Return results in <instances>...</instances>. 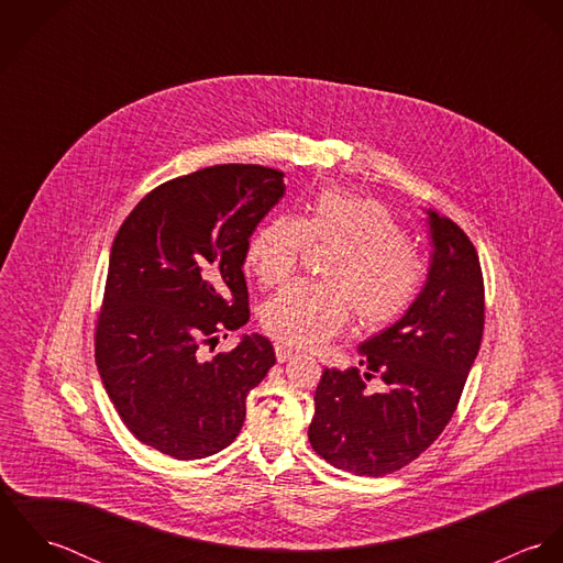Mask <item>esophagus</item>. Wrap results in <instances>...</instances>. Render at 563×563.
Returning <instances> with one entry per match:
<instances>
[{"label": "esophagus", "instance_id": "1", "mask_svg": "<svg viewBox=\"0 0 563 563\" xmlns=\"http://www.w3.org/2000/svg\"><path fill=\"white\" fill-rule=\"evenodd\" d=\"M275 355H277V362L284 364V362H288V360L295 357V351L288 349L286 344H275Z\"/></svg>", "mask_w": 563, "mask_h": 563}]
</instances>
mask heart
<instances>
[{
    "instance_id": "b5f03b06",
    "label": "heart",
    "mask_w": 563,
    "mask_h": 563,
    "mask_svg": "<svg viewBox=\"0 0 563 563\" xmlns=\"http://www.w3.org/2000/svg\"><path fill=\"white\" fill-rule=\"evenodd\" d=\"M335 255L322 271L324 284H292L260 310L264 331L292 349H310L338 335L351 317L362 331L399 321L416 303L424 264L386 206L342 190H324L301 219L273 217L246 246V266L262 286L286 282L306 246Z\"/></svg>"
}]
</instances>
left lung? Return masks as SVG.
I'll return each instance as SVG.
<instances>
[{"label": "left lung", "instance_id": "left-lung-1", "mask_svg": "<svg viewBox=\"0 0 563 563\" xmlns=\"http://www.w3.org/2000/svg\"><path fill=\"white\" fill-rule=\"evenodd\" d=\"M427 282L399 321L360 344V368H324L308 435L340 471L384 477L427 451L449 424L483 335L477 249L451 219L427 210ZM375 374L387 384L371 394Z\"/></svg>", "mask_w": 563, "mask_h": 563}]
</instances>
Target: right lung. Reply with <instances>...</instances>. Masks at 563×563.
Returning <instances> with one entry per match:
<instances>
[{
  "label": "right lung",
  "instance_id": "add662e5",
  "mask_svg": "<svg viewBox=\"0 0 563 563\" xmlns=\"http://www.w3.org/2000/svg\"><path fill=\"white\" fill-rule=\"evenodd\" d=\"M284 192L282 170L208 166L145 195L112 242L95 362L125 427L168 457L230 446L275 364L260 333L214 357L203 349L249 321L246 246Z\"/></svg>",
  "mask_w": 563,
  "mask_h": 563
}]
</instances>
